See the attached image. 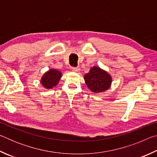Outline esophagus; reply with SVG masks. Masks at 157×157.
I'll list each match as a JSON object with an SVG mask.
<instances>
[{"label":"esophagus","instance_id":"1","mask_svg":"<svg viewBox=\"0 0 157 157\" xmlns=\"http://www.w3.org/2000/svg\"><path fill=\"white\" fill-rule=\"evenodd\" d=\"M72 71H73V72L78 73L79 71H80V68H79V67H73L72 68Z\"/></svg>","mask_w":157,"mask_h":157}]
</instances>
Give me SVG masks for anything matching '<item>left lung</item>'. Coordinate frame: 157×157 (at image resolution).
Returning <instances> with one entry per match:
<instances>
[{
	"instance_id": "8db88e82",
	"label": "left lung",
	"mask_w": 157,
	"mask_h": 157,
	"mask_svg": "<svg viewBox=\"0 0 157 157\" xmlns=\"http://www.w3.org/2000/svg\"><path fill=\"white\" fill-rule=\"evenodd\" d=\"M85 83L93 93H102L110 88L112 78L99 66H93L84 77Z\"/></svg>"
}]
</instances>
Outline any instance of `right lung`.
<instances>
[{
  "mask_svg": "<svg viewBox=\"0 0 157 157\" xmlns=\"http://www.w3.org/2000/svg\"><path fill=\"white\" fill-rule=\"evenodd\" d=\"M62 76V73L59 71L55 68H51L46 71L41 77L40 83L45 89H52L59 83Z\"/></svg>",
  "mask_w": 157,
  "mask_h": 157,
  "instance_id": "obj_1",
  "label": "right lung"
}]
</instances>
